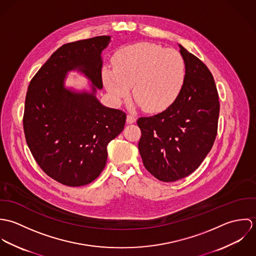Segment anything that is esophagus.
<instances>
[{
	"label": "esophagus",
	"mask_w": 256,
	"mask_h": 256,
	"mask_svg": "<svg viewBox=\"0 0 256 256\" xmlns=\"http://www.w3.org/2000/svg\"><path fill=\"white\" fill-rule=\"evenodd\" d=\"M136 117L134 116V115H132V114H128L127 115V119H126V121H127V123L128 124H132V123H134L135 121H136Z\"/></svg>",
	"instance_id": "esophagus-1"
}]
</instances>
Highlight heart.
Masks as SVG:
<instances>
[{"label":"heart","instance_id":"1","mask_svg":"<svg viewBox=\"0 0 256 256\" xmlns=\"http://www.w3.org/2000/svg\"><path fill=\"white\" fill-rule=\"evenodd\" d=\"M104 84L115 102L132 94L142 108L160 112L170 106L182 90L185 62L174 49L152 43H139L124 48L113 69L102 72Z\"/></svg>","mask_w":256,"mask_h":256}]
</instances>
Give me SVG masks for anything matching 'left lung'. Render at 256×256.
<instances>
[{
	"instance_id": "obj_1",
	"label": "left lung",
	"mask_w": 256,
	"mask_h": 256,
	"mask_svg": "<svg viewBox=\"0 0 256 256\" xmlns=\"http://www.w3.org/2000/svg\"><path fill=\"white\" fill-rule=\"evenodd\" d=\"M180 47L185 62L180 94L164 111L137 120L143 164L164 182H176L196 170L218 132L219 96L213 74L199 58Z\"/></svg>"
}]
</instances>
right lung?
Here are the masks:
<instances>
[{"instance_id": "1", "label": "right lung", "mask_w": 256, "mask_h": 256, "mask_svg": "<svg viewBox=\"0 0 256 256\" xmlns=\"http://www.w3.org/2000/svg\"><path fill=\"white\" fill-rule=\"evenodd\" d=\"M110 36L67 43L58 48L32 78L26 96L24 131L37 164L67 186L94 182L104 170L108 145L125 125L126 113L100 104L102 51ZM78 68L92 82L93 92L73 93L64 86L66 73Z\"/></svg>"}]
</instances>
